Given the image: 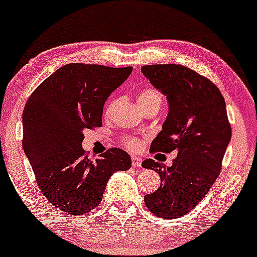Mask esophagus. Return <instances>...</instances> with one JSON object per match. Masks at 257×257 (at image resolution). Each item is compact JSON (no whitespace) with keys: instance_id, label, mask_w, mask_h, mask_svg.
Segmentation results:
<instances>
[{"instance_id":"34e87169","label":"esophagus","mask_w":257,"mask_h":257,"mask_svg":"<svg viewBox=\"0 0 257 257\" xmlns=\"http://www.w3.org/2000/svg\"><path fill=\"white\" fill-rule=\"evenodd\" d=\"M131 162H132V167L135 168H140L141 165H142V159L139 158V157H132Z\"/></svg>"}]
</instances>
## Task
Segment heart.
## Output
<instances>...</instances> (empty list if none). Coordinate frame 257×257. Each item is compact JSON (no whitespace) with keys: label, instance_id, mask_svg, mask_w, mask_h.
<instances>
[{"label":"heart","instance_id":"obj_1","mask_svg":"<svg viewBox=\"0 0 257 257\" xmlns=\"http://www.w3.org/2000/svg\"><path fill=\"white\" fill-rule=\"evenodd\" d=\"M137 103H139L141 109L145 110L146 107L152 105V104H156V103L161 104L162 95L158 90L154 89V88L152 87L142 88V89L139 92V94H137ZM114 104L115 101H111V104L107 106L106 115H109L110 112H111V109L112 106H114ZM123 145H125L126 148H128V150L139 151L141 146H142V141H141V139H139V137L128 136V137H125V140H123Z\"/></svg>","mask_w":257,"mask_h":257}]
</instances>
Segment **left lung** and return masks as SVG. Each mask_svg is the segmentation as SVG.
Segmentation results:
<instances>
[{
    "label": "left lung",
    "instance_id": "8db88e82",
    "mask_svg": "<svg viewBox=\"0 0 257 257\" xmlns=\"http://www.w3.org/2000/svg\"><path fill=\"white\" fill-rule=\"evenodd\" d=\"M141 71L169 103L150 152L178 153L172 167L153 159L142 163L161 176V186L145 196V203L154 216L173 219L195 208L216 181L231 127L222 93L205 76L174 63L147 65Z\"/></svg>",
    "mask_w": 257,
    "mask_h": 257
}]
</instances>
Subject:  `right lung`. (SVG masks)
Here are the masks:
<instances>
[{"label": "right lung", "instance_id": "1", "mask_svg": "<svg viewBox=\"0 0 257 257\" xmlns=\"http://www.w3.org/2000/svg\"><path fill=\"white\" fill-rule=\"evenodd\" d=\"M132 67L68 63L45 79L23 110V150L41 194L60 211L81 216L100 203L110 176L131 157L110 148L90 161L83 131L103 125L104 104Z\"/></svg>", "mask_w": 257, "mask_h": 257}]
</instances>
